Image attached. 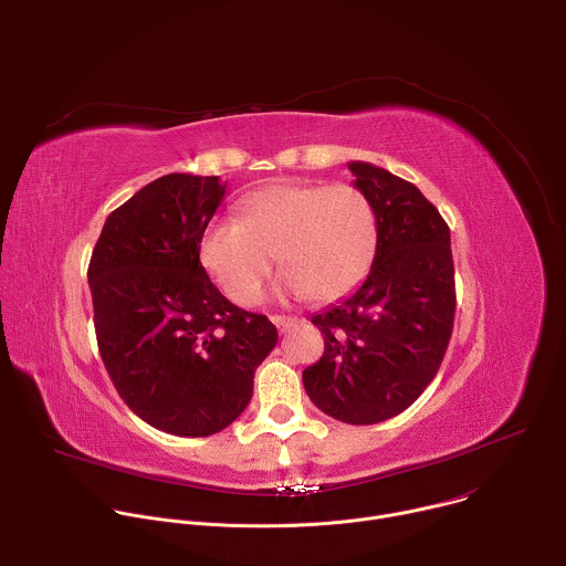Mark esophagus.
<instances>
[{"mask_svg": "<svg viewBox=\"0 0 566 566\" xmlns=\"http://www.w3.org/2000/svg\"><path fill=\"white\" fill-rule=\"evenodd\" d=\"M271 319L275 322V327L284 334V332H289L293 325H295V317H291V315H271Z\"/></svg>", "mask_w": 566, "mask_h": 566, "instance_id": "obj_1", "label": "esophagus"}]
</instances>
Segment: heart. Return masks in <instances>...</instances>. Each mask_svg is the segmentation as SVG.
Listing matches in <instances>:
<instances>
[{
	"instance_id": "heart-1",
	"label": "heart",
	"mask_w": 566,
	"mask_h": 566,
	"mask_svg": "<svg viewBox=\"0 0 566 566\" xmlns=\"http://www.w3.org/2000/svg\"><path fill=\"white\" fill-rule=\"evenodd\" d=\"M239 219L208 223L199 239L203 269L237 304L260 297L273 255L284 266L280 295L334 302L349 295L369 273L378 221L369 197L349 184L280 181L237 206Z\"/></svg>"
}]
</instances>
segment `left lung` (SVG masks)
Listing matches in <instances>:
<instances>
[{
  "instance_id": "obj_1",
  "label": "left lung",
  "mask_w": 566,
  "mask_h": 566,
  "mask_svg": "<svg viewBox=\"0 0 566 566\" xmlns=\"http://www.w3.org/2000/svg\"><path fill=\"white\" fill-rule=\"evenodd\" d=\"M349 170L376 210V258L360 289L311 317L325 354L302 382L317 410L371 426L408 410L437 376L454 325V264L450 228L415 184L363 160Z\"/></svg>"
}]
</instances>
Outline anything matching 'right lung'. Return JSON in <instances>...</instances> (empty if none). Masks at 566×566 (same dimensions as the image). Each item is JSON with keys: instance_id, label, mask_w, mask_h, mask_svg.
Wrapping results in <instances>:
<instances>
[{"instance_id": "add662e5", "label": "right lung", "mask_w": 566, "mask_h": 566, "mask_svg": "<svg viewBox=\"0 0 566 566\" xmlns=\"http://www.w3.org/2000/svg\"><path fill=\"white\" fill-rule=\"evenodd\" d=\"M226 195L219 177L166 175L116 208L87 280L101 358L127 408L175 437H210L247 410L273 352L266 315L226 300L199 239Z\"/></svg>"}]
</instances>
